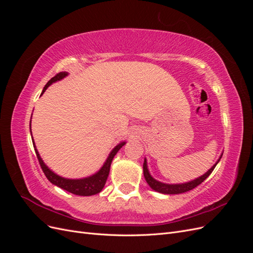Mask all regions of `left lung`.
I'll return each instance as SVG.
<instances>
[{"label": "left lung", "mask_w": 253, "mask_h": 253, "mask_svg": "<svg viewBox=\"0 0 253 253\" xmlns=\"http://www.w3.org/2000/svg\"><path fill=\"white\" fill-rule=\"evenodd\" d=\"M221 156H223V155H221ZM221 156L219 157V159L221 158ZM219 159L217 160V163L214 165L208 172L205 173L203 176H201V177H198V178H196L192 181H189V182H186V183H180V185H168V183L160 182V181H157L156 179L153 178L149 173L148 167H147V162H145V159H144V163H143V175H144L145 180H147V182H148V185L153 190L157 191V192L164 193V194H180V193L188 192V191L196 188L197 186H200L201 183L212 173V171L214 170V168H215L216 165L218 164Z\"/></svg>", "instance_id": "1"}]
</instances>
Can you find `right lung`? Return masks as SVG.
Here are the masks:
<instances>
[{"mask_svg":"<svg viewBox=\"0 0 253 253\" xmlns=\"http://www.w3.org/2000/svg\"><path fill=\"white\" fill-rule=\"evenodd\" d=\"M65 76H67V73H65V72H61V73L57 74L55 77H52L46 83V85H45L43 88V91L46 90V88L50 85L51 83L63 79ZM43 91H42V94H43ZM29 126H30V125H29ZM33 143H34L36 155H37L38 160H39L41 169L44 172L45 176L47 177V179L52 183V185H56L57 187L67 191V192L76 194V195L90 196V195L99 193L103 189V187L105 185V181H106V179H108V176L110 173V168H111V164L113 162V158L115 155L117 154V152L120 150V148H122V145H125L126 142H121L113 149V151L110 153L108 159H106V162L104 163L103 167L96 174H94L93 176H89V177H86V178H82V179L63 178V177H61V176L53 173L52 171H50L46 167V165L43 163L42 158L39 155V152H38L36 149L35 142H33Z\"/></svg>","mask_w":253,"mask_h":253,"instance_id":"right-lung-1","label":"right lung"}]
</instances>
